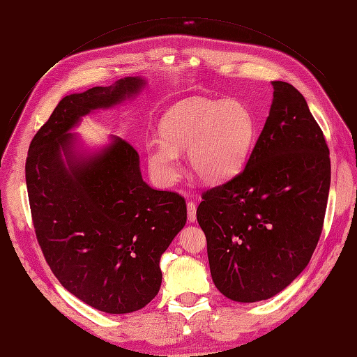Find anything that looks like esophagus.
I'll return each mask as SVG.
<instances>
[{
    "label": "esophagus",
    "instance_id": "obj_1",
    "mask_svg": "<svg viewBox=\"0 0 357 357\" xmlns=\"http://www.w3.org/2000/svg\"><path fill=\"white\" fill-rule=\"evenodd\" d=\"M188 220L190 223L197 222V205H195V202H192V201L188 202Z\"/></svg>",
    "mask_w": 357,
    "mask_h": 357
}]
</instances>
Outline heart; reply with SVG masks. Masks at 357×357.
Returning a JSON list of instances; mask_svg holds the SVG:
<instances>
[{
    "label": "heart",
    "instance_id": "heart-1",
    "mask_svg": "<svg viewBox=\"0 0 357 357\" xmlns=\"http://www.w3.org/2000/svg\"><path fill=\"white\" fill-rule=\"evenodd\" d=\"M160 139L146 144L149 169L162 186L178 178V155L188 152L192 174L219 185L238 174L255 144L252 112L236 100L188 98L174 104L159 125Z\"/></svg>",
    "mask_w": 357,
    "mask_h": 357
}]
</instances>
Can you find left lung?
Returning a JSON list of instances; mask_svg holds the SVG:
<instances>
[{
    "label": "left lung",
    "instance_id": "obj_1",
    "mask_svg": "<svg viewBox=\"0 0 357 357\" xmlns=\"http://www.w3.org/2000/svg\"><path fill=\"white\" fill-rule=\"evenodd\" d=\"M273 104L245 168L202 195L197 219L211 278L236 302L284 290L304 271L325 219L331 159L302 93L271 82Z\"/></svg>",
    "mask_w": 357,
    "mask_h": 357
}]
</instances>
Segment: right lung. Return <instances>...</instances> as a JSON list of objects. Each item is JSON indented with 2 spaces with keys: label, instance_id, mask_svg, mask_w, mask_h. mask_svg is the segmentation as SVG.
Returning a JSON list of instances; mask_svg holds the SVG:
<instances>
[{
  "label": "right lung",
  "instance_id": "add662e5",
  "mask_svg": "<svg viewBox=\"0 0 357 357\" xmlns=\"http://www.w3.org/2000/svg\"><path fill=\"white\" fill-rule=\"evenodd\" d=\"M146 84L137 75L67 95L32 138L25 165L32 222L50 269L70 294L109 314L142 310L158 295L160 256L185 228L186 202L147 185L125 139L110 135L89 149L71 131Z\"/></svg>",
  "mask_w": 357,
  "mask_h": 357
}]
</instances>
